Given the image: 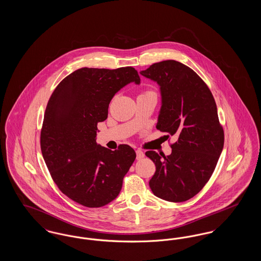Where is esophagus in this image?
Wrapping results in <instances>:
<instances>
[{
  "label": "esophagus",
  "instance_id": "obj_1",
  "mask_svg": "<svg viewBox=\"0 0 261 261\" xmlns=\"http://www.w3.org/2000/svg\"><path fill=\"white\" fill-rule=\"evenodd\" d=\"M137 160H142L145 156V153L141 150V149H137L136 150Z\"/></svg>",
  "mask_w": 261,
  "mask_h": 261
}]
</instances>
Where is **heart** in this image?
I'll use <instances>...</instances> for the list:
<instances>
[{
    "instance_id": "obj_1",
    "label": "heart",
    "mask_w": 261,
    "mask_h": 261,
    "mask_svg": "<svg viewBox=\"0 0 261 261\" xmlns=\"http://www.w3.org/2000/svg\"><path fill=\"white\" fill-rule=\"evenodd\" d=\"M140 96H151V97H155L156 98V94L152 90H145Z\"/></svg>"
}]
</instances>
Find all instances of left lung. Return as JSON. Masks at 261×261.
Here are the masks:
<instances>
[{"label":"left lung","instance_id":"1","mask_svg":"<svg viewBox=\"0 0 261 261\" xmlns=\"http://www.w3.org/2000/svg\"><path fill=\"white\" fill-rule=\"evenodd\" d=\"M141 74L161 86L162 107L156 128L167 138H178L170 144V155L146 151L155 164L150 190L167 201H186L208 182L223 149V127L215 100L205 82L181 62H156Z\"/></svg>","mask_w":261,"mask_h":261}]
</instances>
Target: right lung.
I'll return each mask as SVG.
<instances>
[{
    "instance_id": "1",
    "label": "right lung",
    "mask_w": 261,
    "mask_h": 261,
    "mask_svg": "<svg viewBox=\"0 0 261 261\" xmlns=\"http://www.w3.org/2000/svg\"><path fill=\"white\" fill-rule=\"evenodd\" d=\"M130 82L140 83L131 66L83 67L62 79L48 101L40 135L44 161L62 194L86 207L115 199L136 159L128 145L112 150L96 143L113 96Z\"/></svg>"
}]
</instances>
